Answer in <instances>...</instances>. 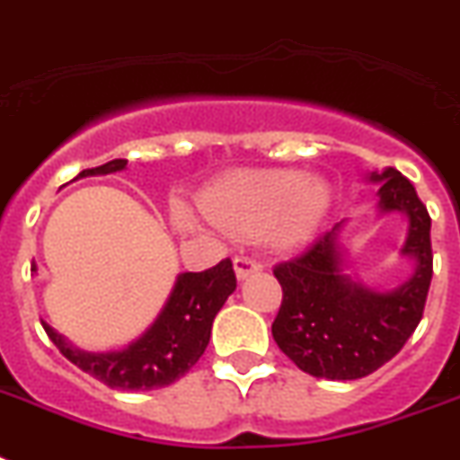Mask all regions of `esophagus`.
<instances>
[{
  "instance_id": "34e87169",
  "label": "esophagus",
  "mask_w": 460,
  "mask_h": 460,
  "mask_svg": "<svg viewBox=\"0 0 460 460\" xmlns=\"http://www.w3.org/2000/svg\"><path fill=\"white\" fill-rule=\"evenodd\" d=\"M234 269H236L238 281H243V279H248L250 274H257V271H262V262H257L255 257L238 255L236 260H234Z\"/></svg>"
}]
</instances>
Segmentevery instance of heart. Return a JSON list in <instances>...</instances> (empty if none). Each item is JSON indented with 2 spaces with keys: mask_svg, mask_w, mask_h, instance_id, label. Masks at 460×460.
Instances as JSON below:
<instances>
[{
  "mask_svg": "<svg viewBox=\"0 0 460 460\" xmlns=\"http://www.w3.org/2000/svg\"><path fill=\"white\" fill-rule=\"evenodd\" d=\"M331 205L328 186L295 170H238L200 196L205 217L238 236L264 234L276 250L302 248L314 238ZM179 226L191 229L189 210L177 208Z\"/></svg>",
  "mask_w": 460,
  "mask_h": 460,
  "instance_id": "obj_1",
  "label": "heart"
}]
</instances>
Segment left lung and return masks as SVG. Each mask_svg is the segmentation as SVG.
Listing matches in <instances>:
<instances>
[{
	"mask_svg": "<svg viewBox=\"0 0 460 460\" xmlns=\"http://www.w3.org/2000/svg\"><path fill=\"white\" fill-rule=\"evenodd\" d=\"M378 215L402 212L409 222L402 255L413 271L397 288H368L347 274L342 224L314 241L305 255L274 269L283 302L271 335L300 371L326 380H357L378 371L411 338L423 319L432 279L430 215L416 189L394 167L371 172Z\"/></svg>",
	"mask_w": 460,
	"mask_h": 460,
	"instance_id": "obj_1",
	"label": "left lung"
}]
</instances>
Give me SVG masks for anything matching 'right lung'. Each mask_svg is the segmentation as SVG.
Wrapping results in <instances>:
<instances>
[{"label":"right lung","mask_w":460,"mask_h":460,"mask_svg":"<svg viewBox=\"0 0 460 460\" xmlns=\"http://www.w3.org/2000/svg\"><path fill=\"white\" fill-rule=\"evenodd\" d=\"M127 167V160H111L106 165L82 170L77 177L111 174ZM236 290V274L231 260L205 271H186L174 281L165 307L146 333L125 349L84 352L70 345L49 323H42L61 354L89 376L113 390H158L191 371L210 342L212 321L231 293Z\"/></svg>","instance_id":"1"}]
</instances>
